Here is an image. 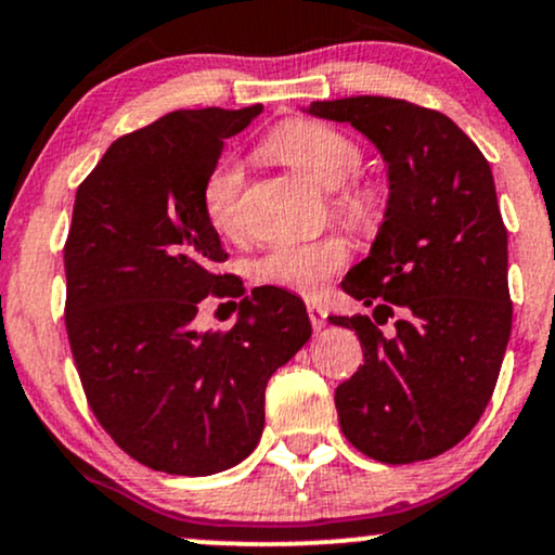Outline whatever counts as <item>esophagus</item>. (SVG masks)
<instances>
[{
	"instance_id": "obj_1",
	"label": "esophagus",
	"mask_w": 555,
	"mask_h": 555,
	"mask_svg": "<svg viewBox=\"0 0 555 555\" xmlns=\"http://www.w3.org/2000/svg\"><path fill=\"white\" fill-rule=\"evenodd\" d=\"M306 311H309L311 327H314V332H319L324 327V324H327V311H324L319 304H309V306H306Z\"/></svg>"
}]
</instances>
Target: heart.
Returning a JSON list of instances; mask_svg holds the SVG:
<instances>
[{
    "mask_svg": "<svg viewBox=\"0 0 555 555\" xmlns=\"http://www.w3.org/2000/svg\"><path fill=\"white\" fill-rule=\"evenodd\" d=\"M264 150L322 189H330V192L337 189L335 210L348 223L358 228L379 223V192L356 181L363 166V150L358 147L353 137L330 124L293 119L280 124L275 132L267 137ZM241 192H244V168L236 160H220L207 173L205 186H202V210H205L207 223L223 236H236L241 231ZM345 259H348V249L340 238L280 241L254 262L251 275L267 288L317 296L345 264Z\"/></svg>",
    "mask_w": 555,
    "mask_h": 555,
    "instance_id": "1",
    "label": "heart"
}]
</instances>
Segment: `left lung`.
Listing matches in <instances>:
<instances>
[{
  "instance_id": "8db88e82",
  "label": "left lung",
  "mask_w": 555,
  "mask_h": 555,
  "mask_svg": "<svg viewBox=\"0 0 555 555\" xmlns=\"http://www.w3.org/2000/svg\"><path fill=\"white\" fill-rule=\"evenodd\" d=\"M306 111L369 137L389 179L369 257L343 280L374 319L330 317L363 348V366L335 392L340 428L387 465L439 457L483 415L512 332L491 166L449 116L400 98H337ZM395 313L396 335L384 338L378 324Z\"/></svg>"
}]
</instances>
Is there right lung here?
<instances>
[{"label": "right lung", "instance_id": "1", "mask_svg": "<svg viewBox=\"0 0 555 555\" xmlns=\"http://www.w3.org/2000/svg\"><path fill=\"white\" fill-rule=\"evenodd\" d=\"M262 106L171 111L124 134L77 189L64 324L85 397L129 457L168 475H212L249 457L264 389L311 337L298 296L254 288L228 332H197L225 262L202 186L228 137Z\"/></svg>", "mask_w": 555, "mask_h": 555}]
</instances>
